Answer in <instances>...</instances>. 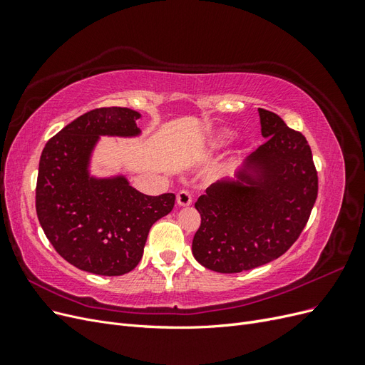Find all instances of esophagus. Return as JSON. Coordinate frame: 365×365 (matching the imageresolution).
<instances>
[{
	"label": "esophagus",
	"instance_id": "obj_1",
	"mask_svg": "<svg viewBox=\"0 0 365 365\" xmlns=\"http://www.w3.org/2000/svg\"><path fill=\"white\" fill-rule=\"evenodd\" d=\"M192 201H193V197H192L190 192L181 190V192H178V195H176V202H178V205H181V207L190 205Z\"/></svg>",
	"mask_w": 365,
	"mask_h": 365
}]
</instances>
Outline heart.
Returning <instances> with one entry per match:
<instances>
[{"instance_id": "1", "label": "heart", "mask_w": 365, "mask_h": 365, "mask_svg": "<svg viewBox=\"0 0 365 365\" xmlns=\"http://www.w3.org/2000/svg\"><path fill=\"white\" fill-rule=\"evenodd\" d=\"M228 138H231V134H230V132H225V134L220 135V140H228Z\"/></svg>"}]
</instances>
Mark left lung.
Masks as SVG:
<instances>
[{"mask_svg": "<svg viewBox=\"0 0 365 365\" xmlns=\"http://www.w3.org/2000/svg\"><path fill=\"white\" fill-rule=\"evenodd\" d=\"M262 135L268 140L248 163L260 170L256 181H219L195 207L201 225L192 251L202 267L233 274L279 259L300 237L318 195L312 150L302 132L259 108Z\"/></svg>", "mask_w": 365, "mask_h": 365, "instance_id": "left-lung-1", "label": "left lung"}]
</instances>
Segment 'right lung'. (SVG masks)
<instances>
[{"instance_id": "add662e5", "label": "right lung", "mask_w": 365, "mask_h": 365, "mask_svg": "<svg viewBox=\"0 0 365 365\" xmlns=\"http://www.w3.org/2000/svg\"><path fill=\"white\" fill-rule=\"evenodd\" d=\"M140 114L96 108L51 137L39 160L36 215L53 248L73 267L123 275L143 257L150 227L172 212L175 195L148 196L125 178L93 180L86 164L98 135H137Z\"/></svg>"}]
</instances>
